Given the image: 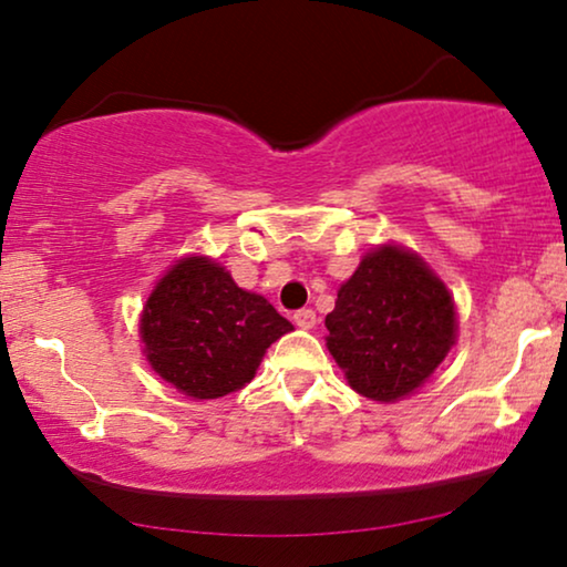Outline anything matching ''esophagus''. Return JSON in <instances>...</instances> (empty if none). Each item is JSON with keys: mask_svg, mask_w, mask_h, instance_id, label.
<instances>
[{"mask_svg": "<svg viewBox=\"0 0 567 567\" xmlns=\"http://www.w3.org/2000/svg\"><path fill=\"white\" fill-rule=\"evenodd\" d=\"M293 322H297L301 330H312L317 324L315 309H299V312H293Z\"/></svg>", "mask_w": 567, "mask_h": 567, "instance_id": "34e87169", "label": "esophagus"}]
</instances>
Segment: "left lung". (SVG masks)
I'll return each mask as SVG.
<instances>
[{
  "label": "left lung",
  "instance_id": "1",
  "mask_svg": "<svg viewBox=\"0 0 567 567\" xmlns=\"http://www.w3.org/2000/svg\"><path fill=\"white\" fill-rule=\"evenodd\" d=\"M328 351L363 398L394 402L413 394L456 338V312L444 281L398 245L363 255L324 317Z\"/></svg>",
  "mask_w": 567,
  "mask_h": 567
}]
</instances>
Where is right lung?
<instances>
[{
	"instance_id": "add662e5",
	"label": "right lung",
	"mask_w": 567,
	"mask_h": 567,
	"mask_svg": "<svg viewBox=\"0 0 567 567\" xmlns=\"http://www.w3.org/2000/svg\"><path fill=\"white\" fill-rule=\"evenodd\" d=\"M293 330L262 299L204 255L177 260L146 299L138 332L146 361L193 400L243 390L270 343Z\"/></svg>"
}]
</instances>
